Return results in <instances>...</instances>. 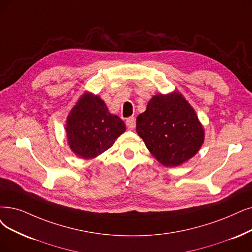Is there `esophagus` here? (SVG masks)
<instances>
[{
    "label": "esophagus",
    "instance_id": "34e87169",
    "mask_svg": "<svg viewBox=\"0 0 252 252\" xmlns=\"http://www.w3.org/2000/svg\"><path fill=\"white\" fill-rule=\"evenodd\" d=\"M126 126H127V128L130 129V130L134 129V127H135V120H134L133 117L127 118V120H126Z\"/></svg>",
    "mask_w": 252,
    "mask_h": 252
}]
</instances>
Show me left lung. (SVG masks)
<instances>
[{
  "label": "left lung",
  "mask_w": 252,
  "mask_h": 252,
  "mask_svg": "<svg viewBox=\"0 0 252 252\" xmlns=\"http://www.w3.org/2000/svg\"><path fill=\"white\" fill-rule=\"evenodd\" d=\"M136 132L151 154L165 166L186 162L205 139L195 110L178 91L151 98L146 112L136 118Z\"/></svg>",
  "instance_id": "8db88e82"
}]
</instances>
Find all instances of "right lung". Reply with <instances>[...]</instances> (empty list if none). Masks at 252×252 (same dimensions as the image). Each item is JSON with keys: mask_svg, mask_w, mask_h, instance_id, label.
Masks as SVG:
<instances>
[{"mask_svg": "<svg viewBox=\"0 0 252 252\" xmlns=\"http://www.w3.org/2000/svg\"><path fill=\"white\" fill-rule=\"evenodd\" d=\"M125 130L123 121L108 112L103 100L89 92L80 96L66 121L68 145L84 159L102 154Z\"/></svg>", "mask_w": 252, "mask_h": 252, "instance_id": "1", "label": "right lung"}]
</instances>
